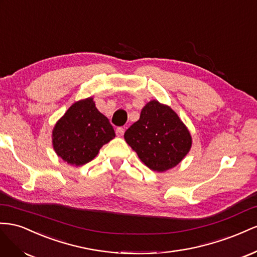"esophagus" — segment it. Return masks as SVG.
<instances>
[{
    "mask_svg": "<svg viewBox=\"0 0 257 257\" xmlns=\"http://www.w3.org/2000/svg\"><path fill=\"white\" fill-rule=\"evenodd\" d=\"M123 133H124V128H122V127L116 128V135L118 137H121L123 135Z\"/></svg>",
    "mask_w": 257,
    "mask_h": 257,
    "instance_id": "1",
    "label": "esophagus"
}]
</instances>
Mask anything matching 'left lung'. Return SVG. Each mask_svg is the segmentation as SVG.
I'll return each instance as SVG.
<instances>
[{
    "mask_svg": "<svg viewBox=\"0 0 257 257\" xmlns=\"http://www.w3.org/2000/svg\"><path fill=\"white\" fill-rule=\"evenodd\" d=\"M124 140L150 169L164 172L177 166L192 146V137L171 107L153 100L140 119L126 130Z\"/></svg>",
    "mask_w": 257,
    "mask_h": 257,
    "instance_id": "obj_1",
    "label": "left lung"
}]
</instances>
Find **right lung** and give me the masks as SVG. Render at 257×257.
<instances>
[{
  "label": "right lung",
  "mask_w": 257,
  "mask_h": 257,
  "mask_svg": "<svg viewBox=\"0 0 257 257\" xmlns=\"http://www.w3.org/2000/svg\"><path fill=\"white\" fill-rule=\"evenodd\" d=\"M113 126L101 114L92 98L75 102L53 131V145L57 155L73 166L89 163L99 150L114 139Z\"/></svg>",
  "instance_id": "obj_1"
}]
</instances>
